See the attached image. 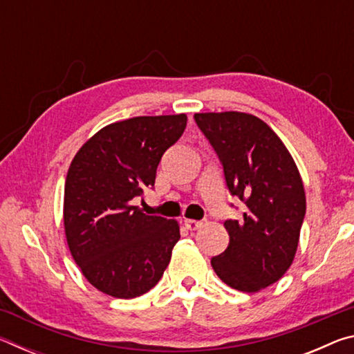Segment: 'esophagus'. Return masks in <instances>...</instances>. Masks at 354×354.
I'll return each mask as SVG.
<instances>
[{"label":"esophagus","mask_w":354,"mask_h":354,"mask_svg":"<svg viewBox=\"0 0 354 354\" xmlns=\"http://www.w3.org/2000/svg\"><path fill=\"white\" fill-rule=\"evenodd\" d=\"M184 223H185V227H187L189 231H196V230H200V227L203 226V221L192 220V218H185Z\"/></svg>","instance_id":"1"}]
</instances>
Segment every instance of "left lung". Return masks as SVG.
Instances as JSON below:
<instances>
[{
  "label": "left lung",
  "instance_id": "left-lung-1",
  "mask_svg": "<svg viewBox=\"0 0 354 354\" xmlns=\"http://www.w3.org/2000/svg\"><path fill=\"white\" fill-rule=\"evenodd\" d=\"M223 165L226 185L241 198L242 220H226L230 245L211 259L232 289L259 292L292 266L306 214V195L295 160L266 122L245 112L194 115Z\"/></svg>",
  "mask_w": 354,
  "mask_h": 354
}]
</instances>
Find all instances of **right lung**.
<instances>
[{
    "instance_id": "obj_1",
    "label": "right lung",
    "mask_w": 354,
    "mask_h": 354,
    "mask_svg": "<svg viewBox=\"0 0 354 354\" xmlns=\"http://www.w3.org/2000/svg\"><path fill=\"white\" fill-rule=\"evenodd\" d=\"M185 124V113L111 123L71 160L64 190L65 237L84 277L106 295L140 297L169 266L181 237L178 221L143 214L131 201L154 185L160 158Z\"/></svg>"
}]
</instances>
